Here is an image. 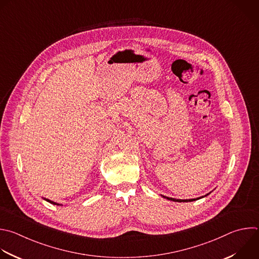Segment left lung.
<instances>
[{
    "label": "left lung",
    "instance_id": "left-lung-1",
    "mask_svg": "<svg viewBox=\"0 0 259 259\" xmlns=\"http://www.w3.org/2000/svg\"><path fill=\"white\" fill-rule=\"evenodd\" d=\"M209 194H210V192H209V193H207V194H206V195H204V196H201V197H198V198H193V199H176V198H171V197H166V196L161 195V194H160V196H162L163 198H165V199H167V200H170V201H176V202H189V201H195V200H198V199L203 198V197H205V196H207V195H209Z\"/></svg>",
    "mask_w": 259,
    "mask_h": 259
}]
</instances>
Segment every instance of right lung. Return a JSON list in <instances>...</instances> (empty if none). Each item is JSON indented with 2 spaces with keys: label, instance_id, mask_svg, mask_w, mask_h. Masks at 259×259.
<instances>
[{
  "label": "right lung",
  "instance_id": "obj_1",
  "mask_svg": "<svg viewBox=\"0 0 259 259\" xmlns=\"http://www.w3.org/2000/svg\"><path fill=\"white\" fill-rule=\"evenodd\" d=\"M44 198V197H42ZM46 201H48V202H50V203H52V204H54V205H61V204H59V203H57V202H54V201H52V200H50V199H48V198H44Z\"/></svg>",
  "mask_w": 259,
  "mask_h": 259
}]
</instances>
